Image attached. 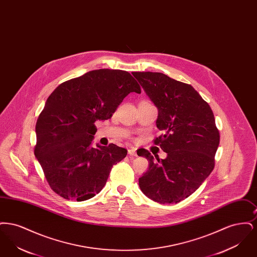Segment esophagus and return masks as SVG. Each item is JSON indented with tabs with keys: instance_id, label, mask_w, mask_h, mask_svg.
<instances>
[{
	"instance_id": "34e87169",
	"label": "esophagus",
	"mask_w": 257,
	"mask_h": 257,
	"mask_svg": "<svg viewBox=\"0 0 257 257\" xmlns=\"http://www.w3.org/2000/svg\"><path fill=\"white\" fill-rule=\"evenodd\" d=\"M128 154H129L130 156H136V155H137L136 149H135V148H129V149H128Z\"/></svg>"
}]
</instances>
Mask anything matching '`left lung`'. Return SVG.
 Here are the masks:
<instances>
[{
  "mask_svg": "<svg viewBox=\"0 0 257 257\" xmlns=\"http://www.w3.org/2000/svg\"><path fill=\"white\" fill-rule=\"evenodd\" d=\"M158 109L154 139L168 156L155 158L144 149L140 156L149 162L139 178L142 192L162 204L177 203L191 196L215 167L220 133L207 102L188 84L159 72H133Z\"/></svg>",
  "mask_w": 257,
  "mask_h": 257,
  "instance_id": "left-lung-1",
  "label": "left lung"
}]
</instances>
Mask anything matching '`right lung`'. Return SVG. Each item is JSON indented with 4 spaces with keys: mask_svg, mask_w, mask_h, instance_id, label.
Masks as SVG:
<instances>
[{
    "mask_svg": "<svg viewBox=\"0 0 257 257\" xmlns=\"http://www.w3.org/2000/svg\"><path fill=\"white\" fill-rule=\"evenodd\" d=\"M130 92L141 93L132 75L98 69L68 80L50 95L36 125L35 155L51 189L65 199L84 201L98 194L113 165L127 150L91 146L97 120H106Z\"/></svg>",
    "mask_w": 257,
    "mask_h": 257,
    "instance_id": "right-lung-1",
    "label": "right lung"
}]
</instances>
